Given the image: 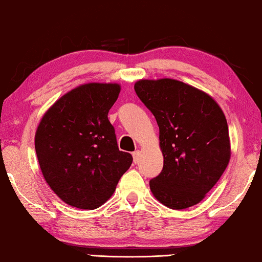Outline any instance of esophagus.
I'll return each mask as SVG.
<instances>
[{
	"mask_svg": "<svg viewBox=\"0 0 262 262\" xmlns=\"http://www.w3.org/2000/svg\"><path fill=\"white\" fill-rule=\"evenodd\" d=\"M132 156H134V162L138 163L139 162V157H141V151H139V150H136L135 152H132Z\"/></svg>",
	"mask_w": 262,
	"mask_h": 262,
	"instance_id": "34e87169",
	"label": "esophagus"
}]
</instances>
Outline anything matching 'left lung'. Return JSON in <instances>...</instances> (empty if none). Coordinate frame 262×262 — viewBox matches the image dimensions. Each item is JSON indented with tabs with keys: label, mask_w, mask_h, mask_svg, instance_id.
Wrapping results in <instances>:
<instances>
[{
	"label": "left lung",
	"mask_w": 262,
	"mask_h": 262,
	"mask_svg": "<svg viewBox=\"0 0 262 262\" xmlns=\"http://www.w3.org/2000/svg\"><path fill=\"white\" fill-rule=\"evenodd\" d=\"M135 91L160 128L163 169L149 182L154 196L174 210L195 205L230 160L223 111L206 93L171 78L137 81Z\"/></svg>",
	"instance_id": "left-lung-1"
}]
</instances>
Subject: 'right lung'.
Returning a JSON list of instances; mask_svg holds the SVG:
<instances>
[{"mask_svg": "<svg viewBox=\"0 0 262 262\" xmlns=\"http://www.w3.org/2000/svg\"><path fill=\"white\" fill-rule=\"evenodd\" d=\"M120 85L87 83L57 100L35 132V152L41 173L68 205L83 210L101 206L132 163L120 151L108 111Z\"/></svg>", "mask_w": 262, "mask_h": 262, "instance_id": "1", "label": "right lung"}]
</instances>
